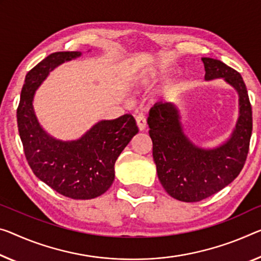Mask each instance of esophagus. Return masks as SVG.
Listing matches in <instances>:
<instances>
[{
	"label": "esophagus",
	"instance_id": "obj_1",
	"mask_svg": "<svg viewBox=\"0 0 261 261\" xmlns=\"http://www.w3.org/2000/svg\"><path fill=\"white\" fill-rule=\"evenodd\" d=\"M136 125H138L140 130H144L147 128V119L143 114H139L136 117Z\"/></svg>",
	"mask_w": 261,
	"mask_h": 261
}]
</instances>
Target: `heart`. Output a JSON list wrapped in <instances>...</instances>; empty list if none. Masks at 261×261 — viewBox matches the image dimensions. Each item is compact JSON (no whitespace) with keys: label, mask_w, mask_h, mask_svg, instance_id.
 Masks as SVG:
<instances>
[{"label":"heart","mask_w":261,"mask_h":261,"mask_svg":"<svg viewBox=\"0 0 261 261\" xmlns=\"http://www.w3.org/2000/svg\"><path fill=\"white\" fill-rule=\"evenodd\" d=\"M153 83H154L153 77H144L143 79H141V82H140L141 86H143V87H149L153 85Z\"/></svg>","instance_id":"heart-1"}]
</instances>
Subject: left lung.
Masks as SVG:
<instances>
[{"instance_id": "1", "label": "left lung", "mask_w": 261, "mask_h": 261, "mask_svg": "<svg viewBox=\"0 0 261 261\" xmlns=\"http://www.w3.org/2000/svg\"><path fill=\"white\" fill-rule=\"evenodd\" d=\"M205 80L223 78L238 92L239 118L230 139L214 149H204L184 134L178 108L160 101L148 118L153 158L160 182L175 199L192 203L228 186L245 164L252 134V107L239 72L214 58H202Z\"/></svg>"}]
</instances>
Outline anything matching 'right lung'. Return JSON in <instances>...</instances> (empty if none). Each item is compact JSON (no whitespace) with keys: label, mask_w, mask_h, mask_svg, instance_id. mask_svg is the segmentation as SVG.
I'll use <instances>...</instances> for the list:
<instances>
[{"label":"right lung","mask_w":261,"mask_h":261,"mask_svg":"<svg viewBox=\"0 0 261 261\" xmlns=\"http://www.w3.org/2000/svg\"><path fill=\"white\" fill-rule=\"evenodd\" d=\"M82 56L79 51L55 52L28 72L17 107V126L24 154L37 177L65 197L91 199L106 192L114 181V164L139 128L132 114L101 120L74 141L46 133L36 118V90L55 67Z\"/></svg>","instance_id":"obj_1"}]
</instances>
